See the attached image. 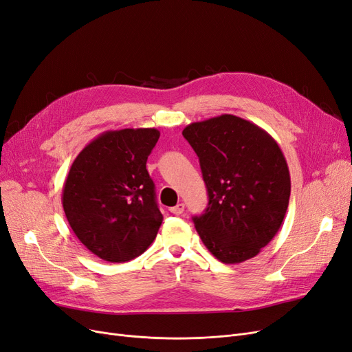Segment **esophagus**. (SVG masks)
<instances>
[{"label": "esophagus", "mask_w": 352, "mask_h": 352, "mask_svg": "<svg viewBox=\"0 0 352 352\" xmlns=\"http://www.w3.org/2000/svg\"><path fill=\"white\" fill-rule=\"evenodd\" d=\"M184 210H185V205L182 204V202H179L177 205H175V207H172V208H170V212H172V214H175V215H179V214L184 212Z\"/></svg>", "instance_id": "esophagus-1"}]
</instances>
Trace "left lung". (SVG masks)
I'll return each instance as SVG.
<instances>
[{
    "mask_svg": "<svg viewBox=\"0 0 352 352\" xmlns=\"http://www.w3.org/2000/svg\"><path fill=\"white\" fill-rule=\"evenodd\" d=\"M184 137L199 157L208 207L193 217L197 232L223 263L261 252L280 230L292 180L278 142L261 126L234 115L189 124Z\"/></svg>",
    "mask_w": 352,
    "mask_h": 352,
    "instance_id": "obj_1",
    "label": "left lung"
}]
</instances>
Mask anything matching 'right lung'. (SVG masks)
<instances>
[{"label":"right lung","instance_id":"obj_1","mask_svg":"<svg viewBox=\"0 0 352 352\" xmlns=\"http://www.w3.org/2000/svg\"><path fill=\"white\" fill-rule=\"evenodd\" d=\"M155 128L106 131L72 162L63 207L72 232L96 256L128 262L148 249L162 226L147 159Z\"/></svg>","mask_w":352,"mask_h":352}]
</instances>
